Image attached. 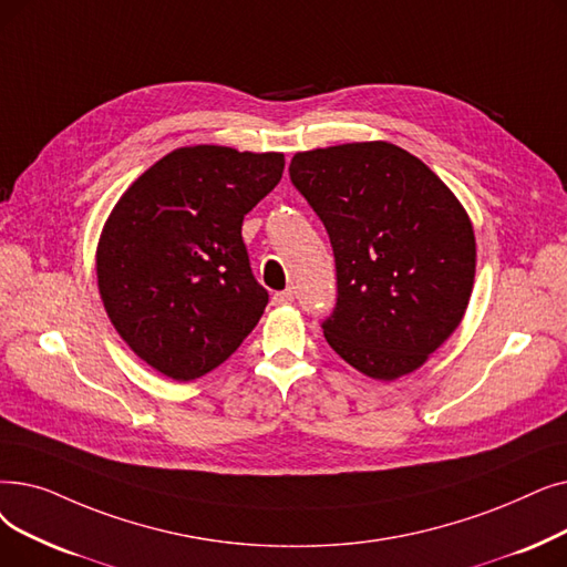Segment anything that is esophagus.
Returning a JSON list of instances; mask_svg holds the SVG:
<instances>
[{
  "instance_id": "obj_1",
  "label": "esophagus",
  "mask_w": 567,
  "mask_h": 567,
  "mask_svg": "<svg viewBox=\"0 0 567 567\" xmlns=\"http://www.w3.org/2000/svg\"><path fill=\"white\" fill-rule=\"evenodd\" d=\"M291 301H293V291L291 289L274 293V306H289Z\"/></svg>"
}]
</instances>
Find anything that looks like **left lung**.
Listing matches in <instances>:
<instances>
[{"mask_svg":"<svg viewBox=\"0 0 567 567\" xmlns=\"http://www.w3.org/2000/svg\"><path fill=\"white\" fill-rule=\"evenodd\" d=\"M289 178L324 223L336 257L327 342L373 380L416 371L471 301V217L422 159L386 141L297 153Z\"/></svg>","mask_w":567,"mask_h":567,"instance_id":"1","label":"left lung"}]
</instances>
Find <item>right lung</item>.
<instances>
[{
    "mask_svg": "<svg viewBox=\"0 0 567 567\" xmlns=\"http://www.w3.org/2000/svg\"><path fill=\"white\" fill-rule=\"evenodd\" d=\"M282 168L280 153L178 147L109 215L96 248L102 301L120 338L162 375L210 373L257 327L268 291L252 276L240 227Z\"/></svg>",
    "mask_w": 567,
    "mask_h": 567,
    "instance_id": "obj_1",
    "label": "right lung"
}]
</instances>
